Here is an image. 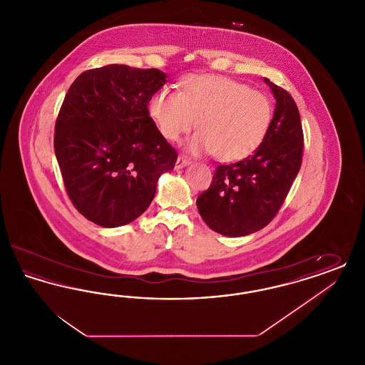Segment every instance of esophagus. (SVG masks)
Returning a JSON list of instances; mask_svg holds the SVG:
<instances>
[{"label": "esophagus", "instance_id": "esophagus-1", "mask_svg": "<svg viewBox=\"0 0 365 365\" xmlns=\"http://www.w3.org/2000/svg\"><path fill=\"white\" fill-rule=\"evenodd\" d=\"M190 163V160L187 157L179 156L176 158V163H175V168L176 170H180L183 167H186L187 164Z\"/></svg>", "mask_w": 365, "mask_h": 365}]
</instances>
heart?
I'll return each instance as SVG.
<instances>
[{
    "label": "heart",
    "instance_id": "b5f03b06",
    "mask_svg": "<svg viewBox=\"0 0 365 365\" xmlns=\"http://www.w3.org/2000/svg\"><path fill=\"white\" fill-rule=\"evenodd\" d=\"M149 109L168 140H178L197 124L200 133L187 142V150L213 153L222 161L252 155L267 137L274 116L265 94L230 78L205 75L189 78L182 93L161 88Z\"/></svg>",
    "mask_w": 365,
    "mask_h": 365
}]
</instances>
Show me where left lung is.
<instances>
[{
    "mask_svg": "<svg viewBox=\"0 0 365 365\" xmlns=\"http://www.w3.org/2000/svg\"><path fill=\"white\" fill-rule=\"evenodd\" d=\"M277 100L274 118L260 146L241 161L215 170L197 208L213 231L245 237L267 226L278 213L301 168L304 134L293 97L269 79Z\"/></svg>",
    "mask_w": 365,
    "mask_h": 365,
    "instance_id": "1",
    "label": "left lung"
}]
</instances>
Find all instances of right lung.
Wrapping results in <instances>:
<instances>
[{
    "label": "right lung",
    "mask_w": 365,
    "mask_h": 365,
    "mask_svg": "<svg viewBox=\"0 0 365 365\" xmlns=\"http://www.w3.org/2000/svg\"><path fill=\"white\" fill-rule=\"evenodd\" d=\"M167 75L109 64L71 85L54 127V153L73 207L87 220L124 226L155 198L178 153L149 115Z\"/></svg>",
    "instance_id": "obj_1"
}]
</instances>
